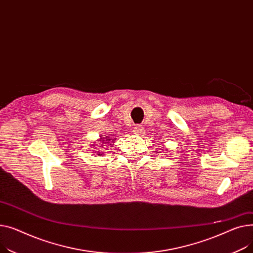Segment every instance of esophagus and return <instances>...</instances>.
I'll return each instance as SVG.
<instances>
[{
    "label": "esophagus",
    "instance_id": "esophagus-1",
    "mask_svg": "<svg viewBox=\"0 0 253 253\" xmlns=\"http://www.w3.org/2000/svg\"><path fill=\"white\" fill-rule=\"evenodd\" d=\"M143 131H144V129H143L142 126L136 125L135 126H133V132H135L136 135H141V133H143Z\"/></svg>",
    "mask_w": 253,
    "mask_h": 253
}]
</instances>
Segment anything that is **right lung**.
Listing matches in <instances>:
<instances>
[{
  "label": "right lung",
  "instance_id": "add662e5",
  "mask_svg": "<svg viewBox=\"0 0 253 253\" xmlns=\"http://www.w3.org/2000/svg\"><path fill=\"white\" fill-rule=\"evenodd\" d=\"M106 137H107V138H106V139H105V138H103V139H102V138H101V140H100V142H102V144H105V143H110V145H112V143H114V139H112V140H111V139H108V136H106ZM106 140H111L112 142H106ZM102 144H101V145H102ZM100 147H101V146H100ZM102 154H103V153H102V152H100V151H97V155H99V156H101V155H102Z\"/></svg>",
  "mask_w": 253,
  "mask_h": 253
}]
</instances>
